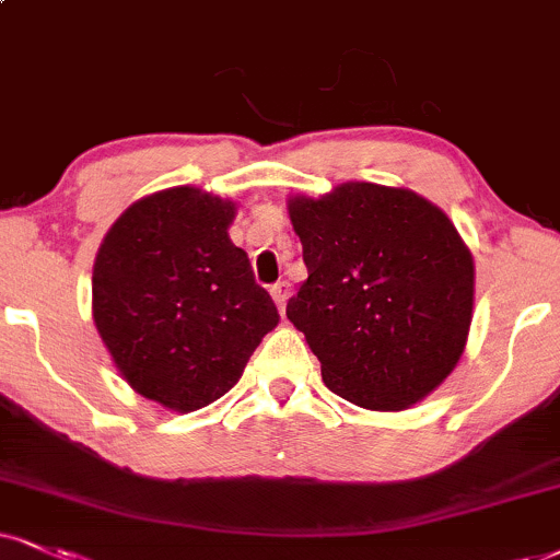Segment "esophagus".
<instances>
[{
  "label": "esophagus",
  "instance_id": "obj_1",
  "mask_svg": "<svg viewBox=\"0 0 560 560\" xmlns=\"http://www.w3.org/2000/svg\"><path fill=\"white\" fill-rule=\"evenodd\" d=\"M269 293H272V301L278 303L280 314L285 312V301H288V295H291V282H288V280H280V282H275V285L269 288Z\"/></svg>",
  "mask_w": 560,
  "mask_h": 560
}]
</instances>
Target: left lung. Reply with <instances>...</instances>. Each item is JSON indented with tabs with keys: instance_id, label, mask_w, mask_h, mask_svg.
Wrapping results in <instances>:
<instances>
[{
	"instance_id": "left-lung-1",
	"label": "left lung",
	"mask_w": 560,
	"mask_h": 560,
	"mask_svg": "<svg viewBox=\"0 0 560 560\" xmlns=\"http://www.w3.org/2000/svg\"><path fill=\"white\" fill-rule=\"evenodd\" d=\"M308 278L288 301L322 378L365 410H405L457 365L472 322L475 267L428 199L345 184L288 205Z\"/></svg>"
}]
</instances>
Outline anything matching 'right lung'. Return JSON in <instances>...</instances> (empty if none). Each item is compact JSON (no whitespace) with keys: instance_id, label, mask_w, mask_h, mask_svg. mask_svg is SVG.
Masks as SVG:
<instances>
[{"instance_id":"add662e5","label":"right lung","mask_w":560,"mask_h":560,"mask_svg":"<svg viewBox=\"0 0 560 560\" xmlns=\"http://www.w3.org/2000/svg\"><path fill=\"white\" fill-rule=\"evenodd\" d=\"M231 220V202L176 186L129 207L95 257L101 340L129 386L168 410L223 397L280 319Z\"/></svg>"}]
</instances>
